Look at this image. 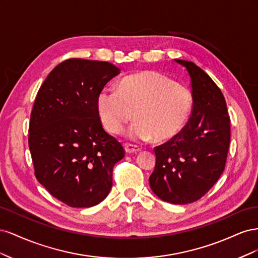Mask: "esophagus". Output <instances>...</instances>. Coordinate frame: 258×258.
Returning a JSON list of instances; mask_svg holds the SVG:
<instances>
[{
	"label": "esophagus",
	"mask_w": 258,
	"mask_h": 258,
	"mask_svg": "<svg viewBox=\"0 0 258 258\" xmlns=\"http://www.w3.org/2000/svg\"><path fill=\"white\" fill-rule=\"evenodd\" d=\"M124 147V151H126V153H138L141 151V147L138 146V145H135V144H130V143H126L123 145Z\"/></svg>",
	"instance_id": "esophagus-1"
}]
</instances>
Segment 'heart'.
I'll list each match as a JSON object with an SVG mask.
<instances>
[{"label": "heart", "mask_w": 258, "mask_h": 258, "mask_svg": "<svg viewBox=\"0 0 258 258\" xmlns=\"http://www.w3.org/2000/svg\"><path fill=\"white\" fill-rule=\"evenodd\" d=\"M191 108L190 90L157 72L123 77L117 89L105 88L97 98L99 117L108 132L120 134L135 117L137 120L128 136L137 140L154 138L157 142L176 137L188 120Z\"/></svg>", "instance_id": "heart-1"}]
</instances>
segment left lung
Returning <instances> with one entry per match:
<instances>
[{"label":"left lung","instance_id":"left-lung-1","mask_svg":"<svg viewBox=\"0 0 258 258\" xmlns=\"http://www.w3.org/2000/svg\"><path fill=\"white\" fill-rule=\"evenodd\" d=\"M189 74L192 111L186 126L155 147L150 185L156 196L173 205L197 201L212 188L225 169L230 119L221 89L191 61L174 59Z\"/></svg>","mask_w":258,"mask_h":258}]
</instances>
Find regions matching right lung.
I'll return each instance as SVG.
<instances>
[{"label": "right lung", "instance_id": "obj_1", "mask_svg": "<svg viewBox=\"0 0 258 258\" xmlns=\"http://www.w3.org/2000/svg\"><path fill=\"white\" fill-rule=\"evenodd\" d=\"M120 70L110 62L68 59L38 90L29 126L34 172L50 195L72 208H90L110 192L120 142L105 132L97 98Z\"/></svg>", "mask_w": 258, "mask_h": 258}]
</instances>
